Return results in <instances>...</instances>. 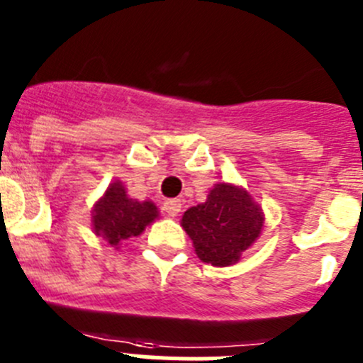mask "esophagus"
I'll return each mask as SVG.
<instances>
[{
  "instance_id": "1",
  "label": "esophagus",
  "mask_w": 363,
  "mask_h": 363,
  "mask_svg": "<svg viewBox=\"0 0 363 363\" xmlns=\"http://www.w3.org/2000/svg\"><path fill=\"white\" fill-rule=\"evenodd\" d=\"M164 211L174 218V216H178L179 211H182V201H179V199H167L164 203Z\"/></svg>"
}]
</instances>
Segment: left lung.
Returning <instances> with one entry per match:
<instances>
[{
	"instance_id": "left-lung-1",
	"label": "left lung",
	"mask_w": 363,
	"mask_h": 363,
	"mask_svg": "<svg viewBox=\"0 0 363 363\" xmlns=\"http://www.w3.org/2000/svg\"><path fill=\"white\" fill-rule=\"evenodd\" d=\"M264 225V214L245 189L216 184L207 201L191 207L182 227L198 257L212 266H230L250 248Z\"/></svg>"
}]
</instances>
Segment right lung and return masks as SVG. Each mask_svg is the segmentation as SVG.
<instances>
[{"mask_svg":"<svg viewBox=\"0 0 363 363\" xmlns=\"http://www.w3.org/2000/svg\"><path fill=\"white\" fill-rule=\"evenodd\" d=\"M158 218V208L152 201L129 198L122 182H113L93 207V230L111 247L138 238Z\"/></svg>","mask_w":363,"mask_h":363,"instance_id":"add662e5","label":"right lung"}]
</instances>
